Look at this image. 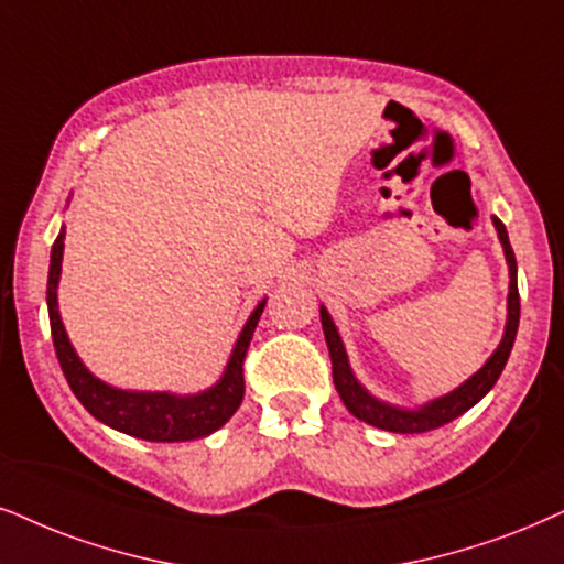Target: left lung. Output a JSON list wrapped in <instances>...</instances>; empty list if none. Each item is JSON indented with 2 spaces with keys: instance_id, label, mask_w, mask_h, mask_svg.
<instances>
[{
  "instance_id": "left-lung-1",
  "label": "left lung",
  "mask_w": 564,
  "mask_h": 564,
  "mask_svg": "<svg viewBox=\"0 0 564 564\" xmlns=\"http://www.w3.org/2000/svg\"><path fill=\"white\" fill-rule=\"evenodd\" d=\"M491 224H495L497 237H500L505 260H508L510 270V291H508V323H505V333L500 346L495 348V354L484 361L479 372L468 377L466 382L458 384V388L451 390V393L434 398V401H426L424 405H416V409H403V405L384 403L380 398H375L369 390L356 380L351 365H348V354L344 340H340L338 327H335L330 312L325 306H319V323H323L325 344L327 351H330L333 361V382L335 390H338L340 401L348 411L354 413L361 422L377 426V430L384 432H401V434H419L437 430V426L453 422L474 409L476 403L481 401L484 395L495 388V382L500 380L505 365H508V356L512 351V344H516V333L520 323V296H518V265L516 254H512L508 229L497 216H491Z\"/></svg>"
}]
</instances>
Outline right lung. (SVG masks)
<instances>
[{"label":"right lung","mask_w":564,"mask_h":564,"mask_svg":"<svg viewBox=\"0 0 564 564\" xmlns=\"http://www.w3.org/2000/svg\"><path fill=\"white\" fill-rule=\"evenodd\" d=\"M62 254H64V226L52 247V265H48L46 283V304H48V323H52V338L56 348V359L69 388L77 395V401L85 405L90 416L111 426V430L140 437L148 442H187L197 437H208L220 430L237 413L245 398V356L252 340L254 327L260 323L262 310L268 299L254 306V312L241 327L237 344L229 356L224 375L216 384H210L203 393L176 395L159 390H122L113 384L98 380L88 367L83 365L80 356L69 344L67 330H64L59 302H56V289H59L62 275Z\"/></svg>","instance_id":"right-lung-1"}]
</instances>
